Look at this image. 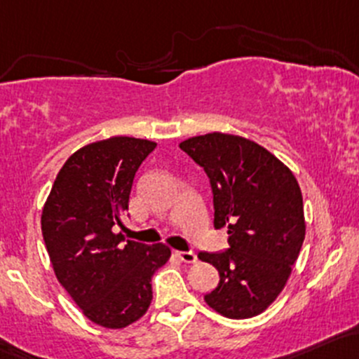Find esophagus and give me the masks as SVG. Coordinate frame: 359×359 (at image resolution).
<instances>
[{"label":"esophagus","mask_w":359,"mask_h":359,"mask_svg":"<svg viewBox=\"0 0 359 359\" xmlns=\"http://www.w3.org/2000/svg\"><path fill=\"white\" fill-rule=\"evenodd\" d=\"M175 255H177V257H179L180 261H182V262H187V264H194V262H198V255H196L194 252H192V250H189V252L177 250V252H175Z\"/></svg>","instance_id":"34e87169"}]
</instances>
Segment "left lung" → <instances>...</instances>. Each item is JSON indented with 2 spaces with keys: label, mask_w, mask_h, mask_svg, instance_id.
I'll return each instance as SVG.
<instances>
[{
  "label": "left lung",
  "mask_w": 359,
  "mask_h": 359,
  "mask_svg": "<svg viewBox=\"0 0 359 359\" xmlns=\"http://www.w3.org/2000/svg\"><path fill=\"white\" fill-rule=\"evenodd\" d=\"M210 177L215 228H226L224 252H199L219 283L204 302L228 318L262 313L285 288L305 240L300 186L293 172L261 144L210 133L179 144Z\"/></svg>",
  "instance_id": "1"
}]
</instances>
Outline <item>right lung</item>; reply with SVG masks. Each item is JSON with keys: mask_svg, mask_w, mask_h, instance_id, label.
<instances>
[{"mask_svg": "<svg viewBox=\"0 0 359 359\" xmlns=\"http://www.w3.org/2000/svg\"><path fill=\"white\" fill-rule=\"evenodd\" d=\"M156 143L114 136L74 151L42 210V237L57 281L93 324L122 329L147 313L151 276L170 259L163 243L144 245L112 226L128 210L133 180Z\"/></svg>", "mask_w": 359, "mask_h": 359, "instance_id": "add662e5", "label": "right lung"}]
</instances>
